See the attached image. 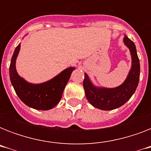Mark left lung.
I'll list each match as a JSON object with an SVG mask.
<instances>
[{"instance_id": "obj_1", "label": "left lung", "mask_w": 151, "mask_h": 151, "mask_svg": "<svg viewBox=\"0 0 151 151\" xmlns=\"http://www.w3.org/2000/svg\"><path fill=\"white\" fill-rule=\"evenodd\" d=\"M124 44L130 51L132 66L126 79L122 85L115 88L97 87L92 84L89 77L85 73L83 86L85 96L94 107L103 110H111L122 106L132 97L138 86L140 74L139 59L133 41L124 35Z\"/></svg>"}]
</instances>
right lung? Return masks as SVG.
<instances>
[{
  "label": "right lung",
  "instance_id": "add662e5",
  "mask_svg": "<svg viewBox=\"0 0 151 151\" xmlns=\"http://www.w3.org/2000/svg\"><path fill=\"white\" fill-rule=\"evenodd\" d=\"M20 44L15 48L11 59L9 76L11 83L21 100L29 107L48 110L59 103L63 90L75 67H68L51 80L40 84H32L18 74L15 63L20 50Z\"/></svg>",
  "mask_w": 151,
  "mask_h": 151
}]
</instances>
